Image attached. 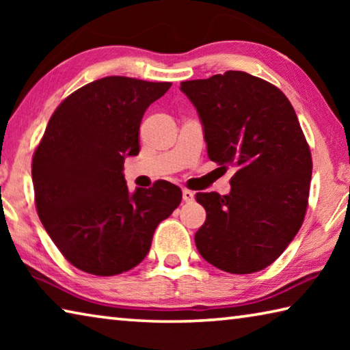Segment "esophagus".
I'll return each instance as SVG.
<instances>
[{"instance_id":"34e87169","label":"esophagus","mask_w":350,"mask_h":350,"mask_svg":"<svg viewBox=\"0 0 350 350\" xmlns=\"http://www.w3.org/2000/svg\"><path fill=\"white\" fill-rule=\"evenodd\" d=\"M182 198H183V200H185V202H193V200H194V193L189 191V189L185 188L182 191Z\"/></svg>"}]
</instances>
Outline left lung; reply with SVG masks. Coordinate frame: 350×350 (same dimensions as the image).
I'll use <instances>...</instances> for the list:
<instances>
[{"mask_svg":"<svg viewBox=\"0 0 350 350\" xmlns=\"http://www.w3.org/2000/svg\"><path fill=\"white\" fill-rule=\"evenodd\" d=\"M204 125L210 161L236 170L232 191L198 193L206 219L194 241L202 258L234 275L281 256L303 225L312 154L292 103L242 70L180 83Z\"/></svg>","mask_w":350,"mask_h":350,"instance_id":"8db88e82","label":"left lung"}]
</instances>
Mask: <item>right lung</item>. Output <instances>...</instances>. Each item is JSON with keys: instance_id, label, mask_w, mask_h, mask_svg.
Here are the masks:
<instances>
[{"instance_id": "obj_1", "label": "right lung", "mask_w": 350, "mask_h": 350, "mask_svg": "<svg viewBox=\"0 0 350 350\" xmlns=\"http://www.w3.org/2000/svg\"><path fill=\"white\" fill-rule=\"evenodd\" d=\"M168 81L105 77L70 94L52 114L32 157L35 206L58 250L97 276L131 270L150 252L156 227L182 200L157 180L128 191L123 162L139 154V128Z\"/></svg>"}]
</instances>
